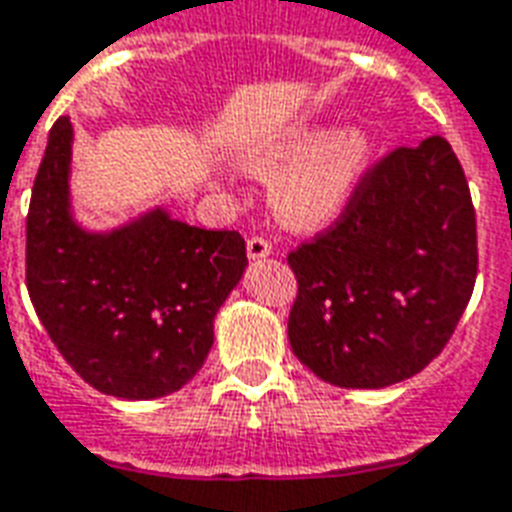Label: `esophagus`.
I'll return each mask as SVG.
<instances>
[{
	"mask_svg": "<svg viewBox=\"0 0 512 512\" xmlns=\"http://www.w3.org/2000/svg\"><path fill=\"white\" fill-rule=\"evenodd\" d=\"M272 245L264 237H251L248 240V259H264V256H270Z\"/></svg>",
	"mask_w": 512,
	"mask_h": 512,
	"instance_id": "1",
	"label": "esophagus"
}]
</instances>
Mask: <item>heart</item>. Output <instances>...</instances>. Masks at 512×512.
<instances>
[{"instance_id": "heart-1", "label": "heart", "mask_w": 512, "mask_h": 512, "mask_svg": "<svg viewBox=\"0 0 512 512\" xmlns=\"http://www.w3.org/2000/svg\"><path fill=\"white\" fill-rule=\"evenodd\" d=\"M374 163V136L360 125L330 130L324 119H302L240 152L253 177H272V210L297 231L322 229L341 215Z\"/></svg>"}]
</instances>
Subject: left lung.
Segmentation results:
<instances>
[{
	"mask_svg": "<svg viewBox=\"0 0 512 512\" xmlns=\"http://www.w3.org/2000/svg\"><path fill=\"white\" fill-rule=\"evenodd\" d=\"M289 343L322 382L379 390L445 349L477 278L464 169L442 136L368 169L335 226L289 253Z\"/></svg>",
	"mask_w": 512,
	"mask_h": 512,
	"instance_id": "left-lung-1",
	"label": "left lung"
}]
</instances>
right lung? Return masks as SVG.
I'll use <instances>...</instances> for the list:
<instances>
[{"instance_id":"1","label":"right lung","mask_w":512,"mask_h":512,"mask_svg":"<svg viewBox=\"0 0 512 512\" xmlns=\"http://www.w3.org/2000/svg\"><path fill=\"white\" fill-rule=\"evenodd\" d=\"M73 125L59 117L26 215V289L67 363L128 401L177 393L199 374L212 322L248 267L237 231H207L163 207L111 231L70 210Z\"/></svg>"}]
</instances>
